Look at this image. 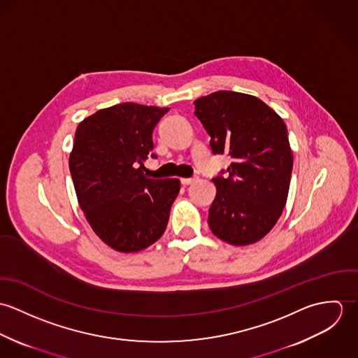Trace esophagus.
I'll list each match as a JSON object with an SVG mask.
<instances>
[{
  "label": "esophagus",
  "mask_w": 358,
  "mask_h": 358,
  "mask_svg": "<svg viewBox=\"0 0 358 358\" xmlns=\"http://www.w3.org/2000/svg\"><path fill=\"white\" fill-rule=\"evenodd\" d=\"M194 180H196L194 178H182V179H180V183L185 185V186H187V185H192Z\"/></svg>",
  "instance_id": "1"
}]
</instances>
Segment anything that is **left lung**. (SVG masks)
I'll list each match as a JSON object with an SVG mask.
<instances>
[{
  "instance_id": "left-lung-1",
  "label": "left lung",
  "mask_w": 358,
  "mask_h": 358,
  "mask_svg": "<svg viewBox=\"0 0 358 358\" xmlns=\"http://www.w3.org/2000/svg\"><path fill=\"white\" fill-rule=\"evenodd\" d=\"M196 117L210 136L213 154L231 159L216 176L209 208L212 233L231 245L262 240L287 204L294 155L282 118L252 95L217 91L194 101Z\"/></svg>"
}]
</instances>
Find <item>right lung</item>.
Returning <instances> with one entry per match:
<instances>
[{"instance_id": "add662e5", "label": "right lung", "mask_w": 358, "mask_h": 358, "mask_svg": "<svg viewBox=\"0 0 358 358\" xmlns=\"http://www.w3.org/2000/svg\"><path fill=\"white\" fill-rule=\"evenodd\" d=\"M168 107L120 103L84 118L69 158L76 194L95 234L110 248L132 254L165 231L179 179H152L143 161L153 129Z\"/></svg>"}]
</instances>
